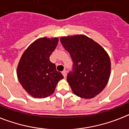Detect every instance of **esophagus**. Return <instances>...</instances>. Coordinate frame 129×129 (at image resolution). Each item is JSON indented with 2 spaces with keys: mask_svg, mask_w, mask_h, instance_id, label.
<instances>
[{
  "mask_svg": "<svg viewBox=\"0 0 129 129\" xmlns=\"http://www.w3.org/2000/svg\"><path fill=\"white\" fill-rule=\"evenodd\" d=\"M62 75H63L64 77H66V76H67V70H64L62 72Z\"/></svg>",
  "mask_w": 129,
  "mask_h": 129,
  "instance_id": "obj_1",
  "label": "esophagus"
}]
</instances>
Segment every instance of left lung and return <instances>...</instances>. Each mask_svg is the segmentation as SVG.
<instances>
[{
  "label": "left lung",
  "instance_id": "obj_1",
  "mask_svg": "<svg viewBox=\"0 0 129 129\" xmlns=\"http://www.w3.org/2000/svg\"><path fill=\"white\" fill-rule=\"evenodd\" d=\"M60 41L73 62L72 70L67 75L73 92L82 98H93L109 81V55L100 44L85 35L61 37Z\"/></svg>",
  "mask_w": 129,
  "mask_h": 129
}]
</instances>
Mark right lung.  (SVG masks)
Returning a JSON list of instances; mask_svg holds the SVG:
<instances>
[{
  "label": "right lung",
  "instance_id": "1",
  "mask_svg": "<svg viewBox=\"0 0 129 129\" xmlns=\"http://www.w3.org/2000/svg\"><path fill=\"white\" fill-rule=\"evenodd\" d=\"M57 38L36 40L24 52L17 67V77L25 90L36 98H44L53 93L58 81L63 78L57 71L50 56L56 48Z\"/></svg>",
  "mask_w": 129,
  "mask_h": 129
}]
</instances>
